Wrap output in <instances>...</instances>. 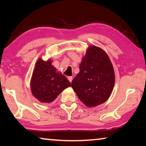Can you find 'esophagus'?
Wrapping results in <instances>:
<instances>
[{"label":"esophagus","mask_w":146,"mask_h":146,"mask_svg":"<svg viewBox=\"0 0 146 146\" xmlns=\"http://www.w3.org/2000/svg\"><path fill=\"white\" fill-rule=\"evenodd\" d=\"M68 80H69V81H70V82H72V80H73V77H72V76H68Z\"/></svg>","instance_id":"esophagus-1"}]
</instances>
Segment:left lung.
Wrapping results in <instances>:
<instances>
[{
	"label": "left lung",
	"mask_w": 146,
	"mask_h": 146,
	"mask_svg": "<svg viewBox=\"0 0 146 146\" xmlns=\"http://www.w3.org/2000/svg\"><path fill=\"white\" fill-rule=\"evenodd\" d=\"M79 67L80 72L71 82L79 99L88 107L105 102L115 84L114 70L107 54L97 46H90Z\"/></svg>",
	"instance_id": "8db88e82"
}]
</instances>
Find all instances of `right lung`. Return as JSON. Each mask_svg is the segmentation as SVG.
<instances>
[{
    "mask_svg": "<svg viewBox=\"0 0 146 146\" xmlns=\"http://www.w3.org/2000/svg\"><path fill=\"white\" fill-rule=\"evenodd\" d=\"M71 86L67 78L56 72L51 61L39 58L31 80V92L41 102L49 103L57 97L64 89Z\"/></svg>",
    "mask_w": 146,
    "mask_h": 146,
    "instance_id": "right-lung-1",
    "label": "right lung"
}]
</instances>
